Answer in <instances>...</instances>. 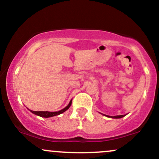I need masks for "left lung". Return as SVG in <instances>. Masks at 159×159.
<instances>
[{
    "label": "left lung",
    "instance_id": "8db88e82",
    "mask_svg": "<svg viewBox=\"0 0 159 159\" xmlns=\"http://www.w3.org/2000/svg\"><path fill=\"white\" fill-rule=\"evenodd\" d=\"M106 117H111V118H121V117H124L125 115H117V116H109V115H104Z\"/></svg>",
    "mask_w": 159,
    "mask_h": 159
}]
</instances>
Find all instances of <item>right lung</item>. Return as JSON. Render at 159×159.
Wrapping results in <instances>:
<instances>
[{
	"label": "right lung",
	"instance_id": "obj_1",
	"mask_svg": "<svg viewBox=\"0 0 159 159\" xmlns=\"http://www.w3.org/2000/svg\"><path fill=\"white\" fill-rule=\"evenodd\" d=\"M71 102H72V100H70V102H69V104L66 106V107L64 108V109L60 110V111H32V110H30V111L32 113L35 114V115H38V116L42 117H53V116H56V115H59L61 113L65 112V111H66V110H68L69 108H70V106H71Z\"/></svg>",
	"mask_w": 159,
	"mask_h": 159
}]
</instances>
